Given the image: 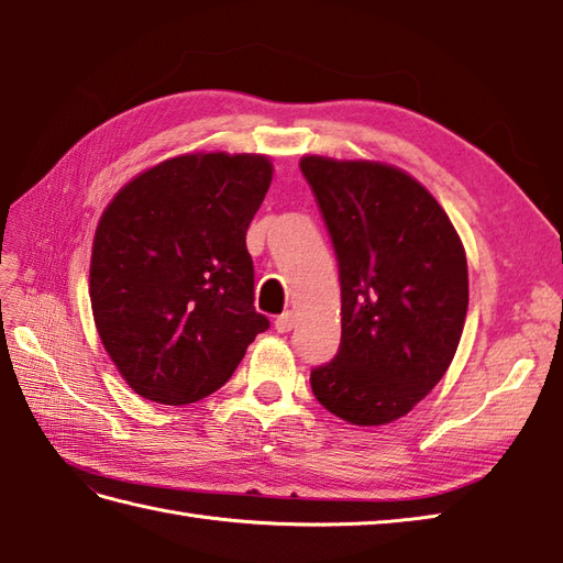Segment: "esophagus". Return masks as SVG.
Here are the masks:
<instances>
[{
  "mask_svg": "<svg viewBox=\"0 0 563 563\" xmlns=\"http://www.w3.org/2000/svg\"><path fill=\"white\" fill-rule=\"evenodd\" d=\"M292 327H295L292 312H283L278 319H275V329H278L280 333H288Z\"/></svg>",
  "mask_w": 563,
  "mask_h": 563,
  "instance_id": "34e87169",
  "label": "esophagus"
}]
</instances>
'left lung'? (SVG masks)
Segmentation results:
<instances>
[{
	"label": "left lung",
	"mask_w": 563,
	"mask_h": 563,
	"mask_svg": "<svg viewBox=\"0 0 563 563\" xmlns=\"http://www.w3.org/2000/svg\"><path fill=\"white\" fill-rule=\"evenodd\" d=\"M302 176L331 236L341 280V345L312 367L317 401L355 426L409 413L450 367L470 283L450 218L394 166L305 157Z\"/></svg>",
	"instance_id": "left-lung-1"
}]
</instances>
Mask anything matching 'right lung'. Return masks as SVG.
<instances>
[{"instance_id": "add662e5", "label": "right lung", "mask_w": 563, "mask_h": 563, "mask_svg": "<svg viewBox=\"0 0 563 563\" xmlns=\"http://www.w3.org/2000/svg\"><path fill=\"white\" fill-rule=\"evenodd\" d=\"M271 176L258 154H186L133 178L106 208L91 309L140 397L169 406L210 397L271 327L254 307L246 251Z\"/></svg>"}]
</instances>
